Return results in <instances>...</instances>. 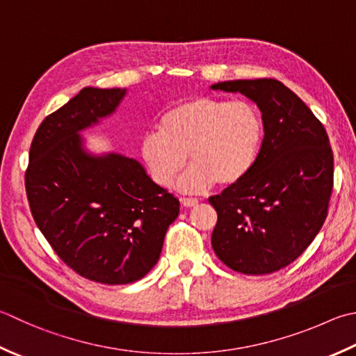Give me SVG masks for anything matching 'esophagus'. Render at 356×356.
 Segmentation results:
<instances>
[{"instance_id":"1","label":"esophagus","mask_w":356,"mask_h":356,"mask_svg":"<svg viewBox=\"0 0 356 356\" xmlns=\"http://www.w3.org/2000/svg\"><path fill=\"white\" fill-rule=\"evenodd\" d=\"M180 204H182L186 208H190V207H196L199 204V200L194 199V197H182V199H180Z\"/></svg>"}]
</instances>
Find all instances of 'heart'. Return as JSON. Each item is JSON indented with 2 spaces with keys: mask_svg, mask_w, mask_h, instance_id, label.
I'll return each mask as SVG.
<instances>
[{
  "mask_svg": "<svg viewBox=\"0 0 356 356\" xmlns=\"http://www.w3.org/2000/svg\"><path fill=\"white\" fill-rule=\"evenodd\" d=\"M264 118L253 103L196 97L160 117L157 131L140 140V156L154 182L168 188L179 182L185 193H202L219 184L234 186L247 179L259 159Z\"/></svg>",
  "mask_w": 356,
  "mask_h": 356,
  "instance_id": "b5f03b06",
  "label": "heart"
}]
</instances>
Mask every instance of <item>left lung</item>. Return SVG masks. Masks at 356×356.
Instances as JSON below:
<instances>
[{"label": "left lung", "mask_w": 356, "mask_h": 356, "mask_svg": "<svg viewBox=\"0 0 356 356\" xmlns=\"http://www.w3.org/2000/svg\"><path fill=\"white\" fill-rule=\"evenodd\" d=\"M239 92L264 118V143L253 171L210 204L216 256L243 275L287 267L315 239L333 188V152L323 123L299 97L273 79L232 80L211 86Z\"/></svg>", "instance_id": "1"}]
</instances>
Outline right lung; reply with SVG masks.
Returning a JSON list of instances; mask_svg holds the SVG:
<instances>
[{"label":"right lung","instance_id":"right-lung-1","mask_svg":"<svg viewBox=\"0 0 356 356\" xmlns=\"http://www.w3.org/2000/svg\"><path fill=\"white\" fill-rule=\"evenodd\" d=\"M127 89L83 88L35 132L26 193L35 224L86 280L122 285L156 266L179 200L118 152L92 154L80 136L115 113Z\"/></svg>","mask_w":356,"mask_h":356}]
</instances>
